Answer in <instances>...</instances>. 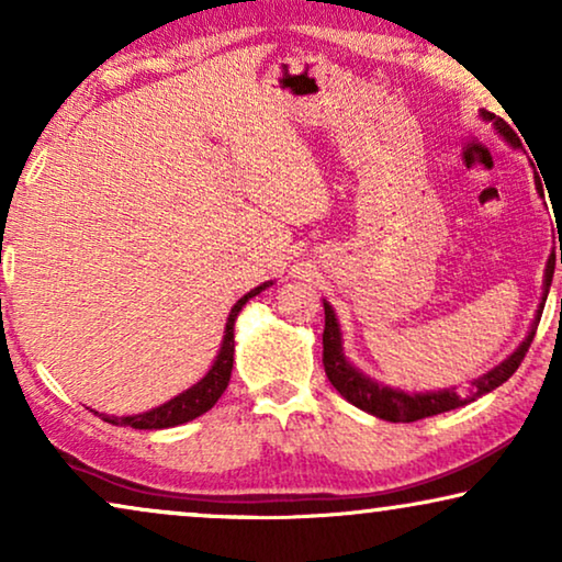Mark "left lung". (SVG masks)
Here are the masks:
<instances>
[{
	"label": "left lung",
	"mask_w": 562,
	"mask_h": 562,
	"mask_svg": "<svg viewBox=\"0 0 562 562\" xmlns=\"http://www.w3.org/2000/svg\"><path fill=\"white\" fill-rule=\"evenodd\" d=\"M481 117L486 122H494L496 133L504 137L506 143L512 145V148H521L519 137L514 135V130L506 125L502 117H496V114H491L486 110H481ZM537 183V194H542V183ZM560 263H562V250H560ZM552 273H555V252L548 258V266H544V283H542V302L537 306V314H535V322L532 327H529V333L525 340L519 342V348L512 352V356H506L502 363L491 368L479 379L471 381V389L465 391V394H458L456 389H442V391H425V394H409V391L404 389H394V386H386V383L371 379V375H366L360 368H356L345 356L342 350V329H340V322L335 317V310L333 304L327 302V299H322V304H325V335H322V345H325V352H322V363H325V373L333 386L340 391V394L348 398L352 406H358V409H363L368 414H373V417L379 419H386V422H417V419H425V417H432V414H442V412H450V409H458V406H465L468 402H475L479 396H486L488 391H494L502 386L504 381H509L514 371H517L521 360H525L527 350H529V342L535 340V333H537V325H540V317H542V310H544V302H548V291H550V283H552Z\"/></svg>",
	"instance_id": "8db88e82"
}]
</instances>
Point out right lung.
Here are the masks:
<instances>
[{
  "label": "right lung",
  "instance_id": "add662e5",
  "mask_svg": "<svg viewBox=\"0 0 562 562\" xmlns=\"http://www.w3.org/2000/svg\"><path fill=\"white\" fill-rule=\"evenodd\" d=\"M273 281L260 283V286L250 289L243 299H237L233 310H229L227 325H225V335H222V345L217 358L210 371H206L202 379H199L194 386H189L187 391H181L179 396L168 398L166 404L156 406V409H148L143 414H130V417H110V414H99L104 422L117 427H133V429H168L176 425H187V422L202 417L204 412H210L217 398L225 394L227 383H229V373H233V356H235V319L237 314L243 312V306L250 302L252 296H258L260 291H266ZM97 414V412H94Z\"/></svg>",
  "mask_w": 562,
  "mask_h": 562
}]
</instances>
